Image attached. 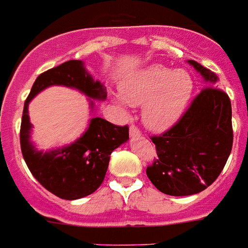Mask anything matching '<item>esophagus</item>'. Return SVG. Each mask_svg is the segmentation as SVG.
I'll use <instances>...</instances> for the list:
<instances>
[{
	"instance_id": "34e87169",
	"label": "esophagus",
	"mask_w": 248,
	"mask_h": 248,
	"mask_svg": "<svg viewBox=\"0 0 248 248\" xmlns=\"http://www.w3.org/2000/svg\"><path fill=\"white\" fill-rule=\"evenodd\" d=\"M129 134H130V137L140 136V128H138V126H137V125H130V128H129Z\"/></svg>"
}]
</instances>
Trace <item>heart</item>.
I'll use <instances>...</instances> for the list:
<instances>
[{
	"instance_id": "heart-1",
	"label": "heart",
	"mask_w": 248,
	"mask_h": 248,
	"mask_svg": "<svg viewBox=\"0 0 248 248\" xmlns=\"http://www.w3.org/2000/svg\"><path fill=\"white\" fill-rule=\"evenodd\" d=\"M193 91V80L184 70L152 65L128 78L122 94L130 105H144V125L155 132L169 129L182 116Z\"/></svg>"
}]
</instances>
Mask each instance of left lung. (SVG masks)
Returning a JSON list of instances; mask_svg holds the SVG:
<instances>
[{
  "instance_id": "left-lung-1",
  "label": "left lung",
  "mask_w": 248,
  "mask_h": 248,
  "mask_svg": "<svg viewBox=\"0 0 248 248\" xmlns=\"http://www.w3.org/2000/svg\"><path fill=\"white\" fill-rule=\"evenodd\" d=\"M189 64L209 86L171 128L151 137L157 156L146 169L152 184L170 196L195 195L211 186L224 169L233 144L229 96L215 86L214 73L197 61Z\"/></svg>"
}]
</instances>
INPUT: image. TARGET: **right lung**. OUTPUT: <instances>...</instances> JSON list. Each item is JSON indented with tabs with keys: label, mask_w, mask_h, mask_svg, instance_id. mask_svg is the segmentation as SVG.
<instances>
[{
	"label": "right lung",
	"mask_w": 248,
	"mask_h": 248,
	"mask_svg": "<svg viewBox=\"0 0 248 248\" xmlns=\"http://www.w3.org/2000/svg\"><path fill=\"white\" fill-rule=\"evenodd\" d=\"M55 84L77 88L94 100H105L106 92L104 86L98 80L94 82L87 73L82 61L70 60L38 75L24 104L20 146L31 173L57 197L78 200L93 193L104 182L110 155L115 148L129 140V128L93 118L86 133L68 147L45 154L35 151L29 140L31 124L28 104L37 93Z\"/></svg>",
	"instance_id": "add662e5"
}]
</instances>
